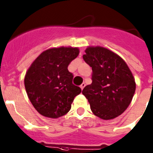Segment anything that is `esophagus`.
Listing matches in <instances>:
<instances>
[{
    "mask_svg": "<svg viewBox=\"0 0 153 153\" xmlns=\"http://www.w3.org/2000/svg\"><path fill=\"white\" fill-rule=\"evenodd\" d=\"M85 86H86V83H85V82H82V83L80 85L81 89H83V88L85 87Z\"/></svg>",
    "mask_w": 153,
    "mask_h": 153,
    "instance_id": "obj_1",
    "label": "esophagus"
}]
</instances>
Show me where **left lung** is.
Wrapping results in <instances>:
<instances>
[{"label":"left lung","mask_w":153,"mask_h":153,"mask_svg":"<svg viewBox=\"0 0 153 153\" xmlns=\"http://www.w3.org/2000/svg\"><path fill=\"white\" fill-rule=\"evenodd\" d=\"M82 57L92 70V82L82 93L92 113L103 120L118 117L131 104L136 90L133 74L125 61L105 48L89 46Z\"/></svg>","instance_id":"obj_1"}]
</instances>
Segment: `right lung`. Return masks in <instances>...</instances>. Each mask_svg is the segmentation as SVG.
Here are the masks:
<instances>
[{
  "label": "right lung",
  "instance_id": "right-lung-1",
  "mask_svg": "<svg viewBox=\"0 0 153 153\" xmlns=\"http://www.w3.org/2000/svg\"><path fill=\"white\" fill-rule=\"evenodd\" d=\"M79 53L78 48H49L39 54L26 71V93L40 114L57 118L71 110L81 89L73 84L74 76L67 67Z\"/></svg>",
  "mask_w": 153,
  "mask_h": 153
}]
</instances>
